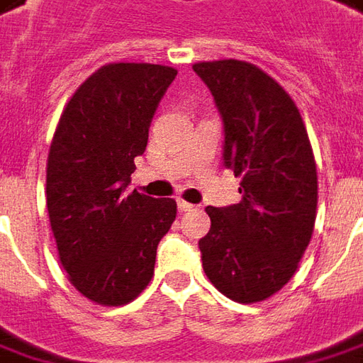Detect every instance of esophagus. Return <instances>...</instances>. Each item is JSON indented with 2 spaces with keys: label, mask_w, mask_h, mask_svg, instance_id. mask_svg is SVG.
I'll return each instance as SVG.
<instances>
[{
  "label": "esophagus",
  "mask_w": 363,
  "mask_h": 363,
  "mask_svg": "<svg viewBox=\"0 0 363 363\" xmlns=\"http://www.w3.org/2000/svg\"><path fill=\"white\" fill-rule=\"evenodd\" d=\"M177 206H179V211H181V213H186V211H193L194 208V205L186 203V201H182V199H179V201H177Z\"/></svg>",
  "instance_id": "1"
}]
</instances>
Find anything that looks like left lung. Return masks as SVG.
I'll use <instances>...</instances> for the list:
<instances>
[{
  "instance_id": "left-lung-1",
  "label": "left lung",
  "mask_w": 363,
  "mask_h": 363,
  "mask_svg": "<svg viewBox=\"0 0 363 363\" xmlns=\"http://www.w3.org/2000/svg\"><path fill=\"white\" fill-rule=\"evenodd\" d=\"M223 122V167L241 177V201L206 206L199 241L206 277L233 301L255 303L291 279L309 245L318 172L299 110L263 69L239 60L194 64Z\"/></svg>"
}]
</instances>
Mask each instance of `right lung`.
Wrapping results in <instances>:
<instances>
[{
	"instance_id": "add662e5",
	"label": "right lung",
	"mask_w": 363,
	"mask_h": 363,
	"mask_svg": "<svg viewBox=\"0 0 363 363\" xmlns=\"http://www.w3.org/2000/svg\"><path fill=\"white\" fill-rule=\"evenodd\" d=\"M174 76L157 64L100 68L72 96L50 146L45 199L60 261L100 306H124L148 285L177 217L174 199L124 194Z\"/></svg>"
}]
</instances>
